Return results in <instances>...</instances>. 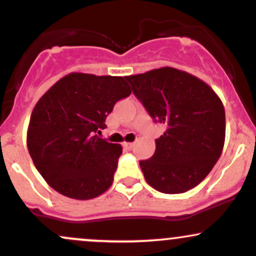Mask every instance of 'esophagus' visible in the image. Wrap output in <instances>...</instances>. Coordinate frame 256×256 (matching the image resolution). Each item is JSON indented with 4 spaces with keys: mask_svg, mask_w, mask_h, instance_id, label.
<instances>
[{
    "mask_svg": "<svg viewBox=\"0 0 256 256\" xmlns=\"http://www.w3.org/2000/svg\"><path fill=\"white\" fill-rule=\"evenodd\" d=\"M134 143H128V142H125L124 143V146H125V148L126 149H132V148H134Z\"/></svg>",
    "mask_w": 256,
    "mask_h": 256,
    "instance_id": "1",
    "label": "esophagus"
}]
</instances>
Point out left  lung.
Masks as SVG:
<instances>
[{
  "label": "left lung",
  "mask_w": 256,
  "mask_h": 256,
  "mask_svg": "<svg viewBox=\"0 0 256 256\" xmlns=\"http://www.w3.org/2000/svg\"><path fill=\"white\" fill-rule=\"evenodd\" d=\"M125 78L149 116L166 125L155 140L154 155L140 161L146 183L165 194L195 188L212 171L224 148L222 100L204 80L173 67Z\"/></svg>",
  "instance_id": "1"
}]
</instances>
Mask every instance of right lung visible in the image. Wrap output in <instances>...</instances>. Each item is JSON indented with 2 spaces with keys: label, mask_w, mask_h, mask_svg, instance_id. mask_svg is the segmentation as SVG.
<instances>
[{
  "label": "right lung",
  "mask_w": 256,
  "mask_h": 256,
  "mask_svg": "<svg viewBox=\"0 0 256 256\" xmlns=\"http://www.w3.org/2000/svg\"><path fill=\"white\" fill-rule=\"evenodd\" d=\"M131 89L125 77L72 72L38 100L28 128V149L54 190L74 200L102 195L113 183L122 146L98 138L106 118Z\"/></svg>",
  "instance_id": "add662e5"
}]
</instances>
